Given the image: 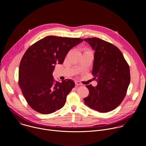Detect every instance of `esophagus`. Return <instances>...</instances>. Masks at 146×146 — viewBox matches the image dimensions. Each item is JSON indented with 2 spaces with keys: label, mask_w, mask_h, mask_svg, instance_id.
Listing matches in <instances>:
<instances>
[{
  "label": "esophagus",
  "mask_w": 146,
  "mask_h": 146,
  "mask_svg": "<svg viewBox=\"0 0 146 146\" xmlns=\"http://www.w3.org/2000/svg\"><path fill=\"white\" fill-rule=\"evenodd\" d=\"M75 84H76V86H81V83L80 82H79V81H75Z\"/></svg>",
  "instance_id": "34e87169"
}]
</instances>
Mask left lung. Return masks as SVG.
Listing matches in <instances>:
<instances>
[{"label": "left lung", "instance_id": "1", "mask_svg": "<svg viewBox=\"0 0 146 146\" xmlns=\"http://www.w3.org/2000/svg\"><path fill=\"white\" fill-rule=\"evenodd\" d=\"M95 50L92 74L97 81L96 87L86 86L89 95L85 105L101 113L115 109L126 95L130 83L128 64L115 46L99 38H84Z\"/></svg>", "mask_w": 146, "mask_h": 146}]
</instances>
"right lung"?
Returning a JSON list of instances; mask_svg holds the SVG:
<instances>
[{"instance_id":"1","label":"right lung","mask_w":146,"mask_h":146,"mask_svg":"<svg viewBox=\"0 0 146 146\" xmlns=\"http://www.w3.org/2000/svg\"><path fill=\"white\" fill-rule=\"evenodd\" d=\"M82 41L79 38L48 36L26 51L19 64L18 84L34 110L48 114L65 105L74 82L69 79L61 82L55 81L52 73L55 65L63 64L69 50Z\"/></svg>"}]
</instances>
